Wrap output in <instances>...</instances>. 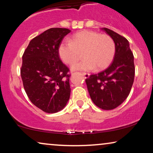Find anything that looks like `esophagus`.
<instances>
[{"label":"esophagus","mask_w":153,"mask_h":153,"mask_svg":"<svg viewBox=\"0 0 153 153\" xmlns=\"http://www.w3.org/2000/svg\"><path fill=\"white\" fill-rule=\"evenodd\" d=\"M82 74L83 75L84 77H85V78H88V77L90 76V74H88V73H85V72H82Z\"/></svg>","instance_id":"esophagus-1"}]
</instances>
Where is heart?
Listing matches in <instances>:
<instances>
[{
    "instance_id": "b5f03b06",
    "label": "heart",
    "mask_w": 153,
    "mask_h": 153,
    "mask_svg": "<svg viewBox=\"0 0 153 153\" xmlns=\"http://www.w3.org/2000/svg\"><path fill=\"white\" fill-rule=\"evenodd\" d=\"M83 59L72 65V70L90 71L108 67L115 55V43L108 34L84 30L73 35L69 41L62 42L59 48V56L63 63L72 65L80 58Z\"/></svg>"
}]
</instances>
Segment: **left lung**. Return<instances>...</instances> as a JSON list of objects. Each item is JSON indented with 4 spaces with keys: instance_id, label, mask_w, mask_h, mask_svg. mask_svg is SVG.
Wrapping results in <instances>:
<instances>
[{
    "instance_id": "8db88e82",
    "label": "left lung",
    "mask_w": 153,
    "mask_h": 153,
    "mask_svg": "<svg viewBox=\"0 0 153 153\" xmlns=\"http://www.w3.org/2000/svg\"><path fill=\"white\" fill-rule=\"evenodd\" d=\"M103 30L115 43V55L109 67L85 79L90 96L94 103L103 110H112L126 100L134 78V56L128 41L110 29Z\"/></svg>"
}]
</instances>
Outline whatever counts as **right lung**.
<instances>
[{
	"label": "right lung",
	"instance_id": "add662e5",
	"mask_svg": "<svg viewBox=\"0 0 153 153\" xmlns=\"http://www.w3.org/2000/svg\"><path fill=\"white\" fill-rule=\"evenodd\" d=\"M69 29L50 28L31 40L23 54L21 76L24 89L33 104L54 113L70 99V69L59 57V48Z\"/></svg>",
	"mask_w": 153,
	"mask_h": 153
}]
</instances>
